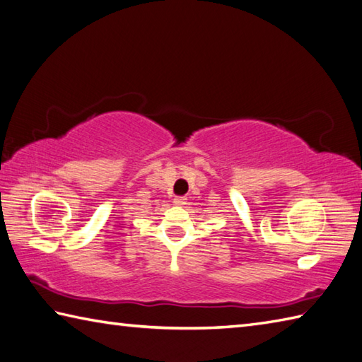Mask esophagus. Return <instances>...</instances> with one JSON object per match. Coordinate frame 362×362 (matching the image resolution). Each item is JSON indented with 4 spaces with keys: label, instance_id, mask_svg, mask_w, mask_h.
Returning <instances> with one entry per match:
<instances>
[{
    "label": "esophagus",
    "instance_id": "1",
    "mask_svg": "<svg viewBox=\"0 0 362 362\" xmlns=\"http://www.w3.org/2000/svg\"><path fill=\"white\" fill-rule=\"evenodd\" d=\"M174 204L175 205H185L187 204V197L185 196H175L174 197Z\"/></svg>",
    "mask_w": 362,
    "mask_h": 362
}]
</instances>
